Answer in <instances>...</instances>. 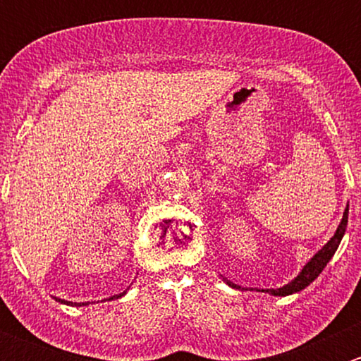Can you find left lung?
<instances>
[{
	"label": "left lung",
	"instance_id": "left-lung-1",
	"mask_svg": "<svg viewBox=\"0 0 361 361\" xmlns=\"http://www.w3.org/2000/svg\"><path fill=\"white\" fill-rule=\"evenodd\" d=\"M348 213H349V206L344 209V214H342V220H341V224H338V227H337L336 234H334V238L330 239V241L326 243V245L323 246V248L319 250L318 253H316L314 257H312L311 260H309L307 264L304 265V269H302L300 274H298L297 278L292 279L288 285L281 286V288L262 290V292H267V293L274 295V297H285V295H292V293L300 292V290H304L305 286L311 285V283L314 281V279L318 278L319 274H322V271L326 267V264H329L330 258L334 257V253L337 251L338 245H341L342 235H344L345 227H348ZM225 281H227V285L232 286V288H241V286L234 285V283H231L228 279H225Z\"/></svg>",
	"mask_w": 361,
	"mask_h": 361
}]
</instances>
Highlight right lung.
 Segmentation results:
<instances>
[{
  "instance_id": "1",
  "label": "right lung",
  "mask_w": 361,
  "mask_h": 361,
  "mask_svg": "<svg viewBox=\"0 0 361 361\" xmlns=\"http://www.w3.org/2000/svg\"><path fill=\"white\" fill-rule=\"evenodd\" d=\"M122 295H126V292H123V293H120V295H113V297H111V300H113V298H120V297H122ZM56 300H59L61 304H71V305H89V302H82V304H76V302H75V304H73V302L61 300V298H56Z\"/></svg>"
}]
</instances>
